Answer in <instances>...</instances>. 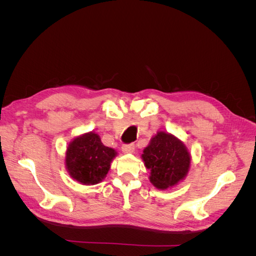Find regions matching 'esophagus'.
<instances>
[{"label":"esophagus","instance_id":"obj_1","mask_svg":"<svg viewBox=\"0 0 256 256\" xmlns=\"http://www.w3.org/2000/svg\"><path fill=\"white\" fill-rule=\"evenodd\" d=\"M134 150H136L134 144H126L122 146V150L124 154H131L134 152Z\"/></svg>","mask_w":256,"mask_h":256}]
</instances>
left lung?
Instances as JSON below:
<instances>
[{
    "mask_svg": "<svg viewBox=\"0 0 256 256\" xmlns=\"http://www.w3.org/2000/svg\"><path fill=\"white\" fill-rule=\"evenodd\" d=\"M142 160L150 170V182L154 187L166 190L184 180L190 168L191 156L180 138L158 131L144 148Z\"/></svg>",
    "mask_w": 256,
    "mask_h": 256,
    "instance_id": "left-lung-1",
    "label": "left lung"
}]
</instances>
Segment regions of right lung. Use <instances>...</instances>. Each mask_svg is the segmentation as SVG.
<instances>
[{
  "label": "right lung",
  "mask_w": 256,
  "mask_h": 256,
  "mask_svg": "<svg viewBox=\"0 0 256 256\" xmlns=\"http://www.w3.org/2000/svg\"><path fill=\"white\" fill-rule=\"evenodd\" d=\"M116 154L115 150L102 144L98 134L90 131L69 143L66 170L74 180L86 186L97 184L106 178Z\"/></svg>",
  "instance_id": "right-lung-1"
}]
</instances>
